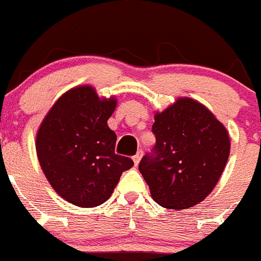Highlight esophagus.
<instances>
[{"label": "esophagus", "mask_w": 261, "mask_h": 261, "mask_svg": "<svg viewBox=\"0 0 261 261\" xmlns=\"http://www.w3.org/2000/svg\"><path fill=\"white\" fill-rule=\"evenodd\" d=\"M142 155H143V152H142V150H140V152H138V153H136V154L133 157L134 164H135L136 166H138L139 162H140V160H142Z\"/></svg>", "instance_id": "esophagus-1"}]
</instances>
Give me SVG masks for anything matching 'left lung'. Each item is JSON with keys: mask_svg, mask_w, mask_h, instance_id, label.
Listing matches in <instances>:
<instances>
[{"mask_svg": "<svg viewBox=\"0 0 261 261\" xmlns=\"http://www.w3.org/2000/svg\"><path fill=\"white\" fill-rule=\"evenodd\" d=\"M154 154L144 155L139 171L162 207L184 210L203 201L218 184L230 153L225 126L192 97H177L155 112Z\"/></svg>", "mask_w": 261, "mask_h": 261, "instance_id": "1", "label": "left lung"}]
</instances>
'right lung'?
Returning <instances> with one entry per match:
<instances>
[{
    "instance_id": "right-lung-1",
    "label": "right lung",
    "mask_w": 261,
    "mask_h": 261,
    "mask_svg": "<svg viewBox=\"0 0 261 261\" xmlns=\"http://www.w3.org/2000/svg\"><path fill=\"white\" fill-rule=\"evenodd\" d=\"M116 96L99 97L90 85L65 91L38 127L36 152L53 189L79 207H96L113 193L133 160L114 153L108 126Z\"/></svg>"
}]
</instances>
